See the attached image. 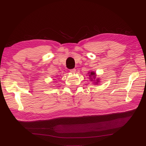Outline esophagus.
Segmentation results:
<instances>
[{
  "label": "esophagus",
  "mask_w": 146,
  "mask_h": 146,
  "mask_svg": "<svg viewBox=\"0 0 146 146\" xmlns=\"http://www.w3.org/2000/svg\"><path fill=\"white\" fill-rule=\"evenodd\" d=\"M69 71L70 73H75L76 71V69H70Z\"/></svg>",
  "instance_id": "obj_1"
}]
</instances>
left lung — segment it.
Masks as SVG:
<instances>
[{"instance_id": "8db88e82", "label": "left lung", "mask_w": 146, "mask_h": 146, "mask_svg": "<svg viewBox=\"0 0 146 146\" xmlns=\"http://www.w3.org/2000/svg\"><path fill=\"white\" fill-rule=\"evenodd\" d=\"M89 74V77L91 82H93L94 83V85H98V84H99L100 82V78H96V74L94 71H91L88 73Z\"/></svg>"}]
</instances>
